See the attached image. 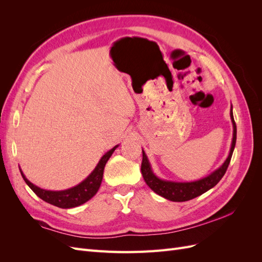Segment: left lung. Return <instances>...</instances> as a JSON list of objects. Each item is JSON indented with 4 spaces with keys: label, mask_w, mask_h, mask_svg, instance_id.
<instances>
[{
    "label": "left lung",
    "mask_w": 262,
    "mask_h": 262,
    "mask_svg": "<svg viewBox=\"0 0 262 262\" xmlns=\"http://www.w3.org/2000/svg\"><path fill=\"white\" fill-rule=\"evenodd\" d=\"M231 120L233 124V139L231 148H229L228 156L224 163L222 164L219 168L213 170L210 175L205 176L201 179H198L194 181H172L167 179H162L155 175V172L152 169V166L148 161V158L142 148V153H143V160H142L141 165V171L143 178L146 182V185L153 190L155 193L161 195L165 199L173 201V202H184L191 200L193 198L201 195L202 193L207 192L208 190L212 189L214 186L217 185V182L224 176L226 169L231 162V158L234 152L235 144H236V123L234 121L233 116V106H231Z\"/></svg>",
    "instance_id": "obj_1"
}]
</instances>
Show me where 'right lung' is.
<instances>
[{"mask_svg": "<svg viewBox=\"0 0 262 262\" xmlns=\"http://www.w3.org/2000/svg\"><path fill=\"white\" fill-rule=\"evenodd\" d=\"M118 146L119 144L114 146L112 149H109L108 152H106L104 155H102L98 164L96 165V167L94 168V170L82 182H80V184L72 188H69L66 190L53 191V190L41 189L40 187L34 185L33 182H30L26 178L20 167H19V170L24 180H25V182L28 185V187L33 190V191L40 198V199L61 209L75 208L91 200L92 198L97 193L102 180V175H104V168L106 166V163L108 162L110 156L113 155L115 149Z\"/></svg>", "mask_w": 262, "mask_h": 262, "instance_id": "obj_1", "label": "right lung"}]
</instances>
